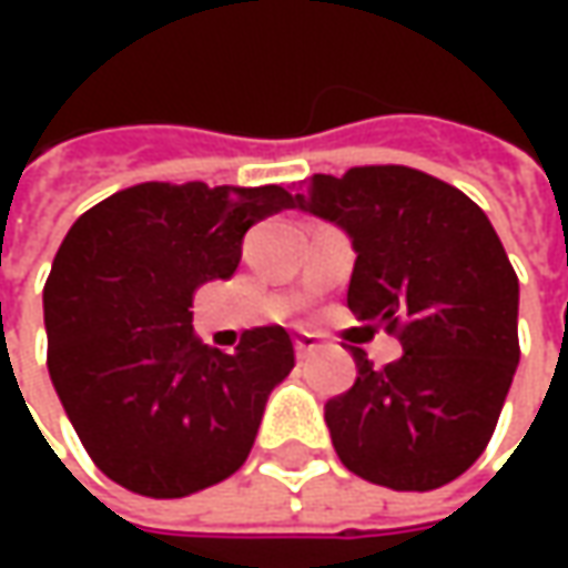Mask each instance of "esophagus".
<instances>
[{
	"instance_id": "obj_1",
	"label": "esophagus",
	"mask_w": 568,
	"mask_h": 568,
	"mask_svg": "<svg viewBox=\"0 0 568 568\" xmlns=\"http://www.w3.org/2000/svg\"><path fill=\"white\" fill-rule=\"evenodd\" d=\"M294 347H296V357H300V361H306V357H313V354L318 351V341L313 338V335H296Z\"/></svg>"
}]
</instances>
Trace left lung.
<instances>
[{
	"mask_svg": "<svg viewBox=\"0 0 568 568\" xmlns=\"http://www.w3.org/2000/svg\"><path fill=\"white\" fill-rule=\"evenodd\" d=\"M294 205L357 252L347 306L398 335L376 369L325 404L341 465L392 490H436L480 458L518 366V277L490 217L462 189L410 166L316 173Z\"/></svg>",
	"mask_w": 568,
	"mask_h": 568,
	"instance_id": "1",
	"label": "left lung"
}]
</instances>
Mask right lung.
<instances>
[{"label":"right lung","instance_id":"add662e5","mask_svg":"<svg viewBox=\"0 0 568 568\" xmlns=\"http://www.w3.org/2000/svg\"><path fill=\"white\" fill-rule=\"evenodd\" d=\"M294 205L284 186L142 183L84 211L43 287L47 366L81 446L110 480L180 499L243 468L277 382L294 369L281 325L233 354L192 335V294L227 281L243 236Z\"/></svg>","mask_w":568,"mask_h":568}]
</instances>
